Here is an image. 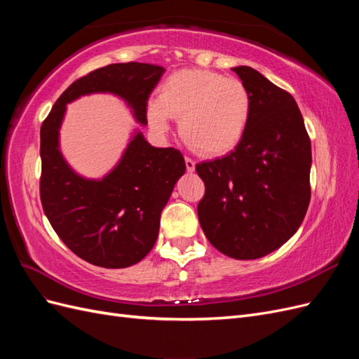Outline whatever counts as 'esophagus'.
Returning <instances> with one entry per match:
<instances>
[{
  "label": "esophagus",
  "mask_w": 359,
  "mask_h": 359,
  "mask_svg": "<svg viewBox=\"0 0 359 359\" xmlns=\"http://www.w3.org/2000/svg\"><path fill=\"white\" fill-rule=\"evenodd\" d=\"M186 168L189 172H194V169H196V163H194L191 158L186 157Z\"/></svg>",
  "instance_id": "esophagus-1"
}]
</instances>
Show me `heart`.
I'll use <instances>...</instances> for the list:
<instances>
[{"label": "heart", "mask_w": 359, "mask_h": 359, "mask_svg": "<svg viewBox=\"0 0 359 359\" xmlns=\"http://www.w3.org/2000/svg\"><path fill=\"white\" fill-rule=\"evenodd\" d=\"M151 128L165 133L178 118L182 139L203 156L229 153L244 137L252 116L245 85L201 69H182L160 85L157 100L147 106Z\"/></svg>", "instance_id": "obj_1"}]
</instances>
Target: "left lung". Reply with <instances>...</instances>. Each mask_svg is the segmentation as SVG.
Returning <instances> with one entry per match:
<instances>
[{"instance_id":"8db88e82","label":"left lung","mask_w":359,"mask_h":359,"mask_svg":"<svg viewBox=\"0 0 359 359\" xmlns=\"http://www.w3.org/2000/svg\"><path fill=\"white\" fill-rule=\"evenodd\" d=\"M232 70L252 97V116L232 153L196 165L205 184L198 217L219 252L252 260L299 229L310 203L311 144L289 93L252 67Z\"/></svg>"}]
</instances>
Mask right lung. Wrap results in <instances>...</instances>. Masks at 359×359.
<instances>
[{
	"instance_id": "add662e5",
	"label": "right lung",
	"mask_w": 359,
	"mask_h": 359,
	"mask_svg": "<svg viewBox=\"0 0 359 359\" xmlns=\"http://www.w3.org/2000/svg\"><path fill=\"white\" fill-rule=\"evenodd\" d=\"M165 69L144 62L111 64L73 82L40 130V198L53 231L72 252L95 266L127 268L154 247L160 214L186 161L175 148H156L140 128L130 135L116 165L102 178L76 172L60 147L67 104L91 94L121 99L139 126H147L148 95Z\"/></svg>"
}]
</instances>
